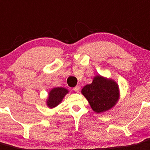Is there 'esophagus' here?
<instances>
[{"instance_id": "esophagus-1", "label": "esophagus", "mask_w": 150, "mask_h": 150, "mask_svg": "<svg viewBox=\"0 0 150 150\" xmlns=\"http://www.w3.org/2000/svg\"><path fill=\"white\" fill-rule=\"evenodd\" d=\"M80 89H81V87H80L79 86H76L73 88V90L75 91V92H79Z\"/></svg>"}]
</instances>
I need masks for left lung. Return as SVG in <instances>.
I'll list each match as a JSON object with an SVG mask.
<instances>
[{
    "mask_svg": "<svg viewBox=\"0 0 150 150\" xmlns=\"http://www.w3.org/2000/svg\"><path fill=\"white\" fill-rule=\"evenodd\" d=\"M81 92L96 113H102L111 108L119 99L117 84L100 75L94 78L92 83L86 85Z\"/></svg>",
    "mask_w": 150,
    "mask_h": 150,
    "instance_id": "obj_1",
    "label": "left lung"
}]
</instances>
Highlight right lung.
Here are the masks:
<instances>
[{
	"instance_id": "right-lung-1",
	"label": "right lung",
	"mask_w": 150,
	"mask_h": 150,
	"mask_svg": "<svg viewBox=\"0 0 150 150\" xmlns=\"http://www.w3.org/2000/svg\"><path fill=\"white\" fill-rule=\"evenodd\" d=\"M67 93H68L67 89L62 87L53 88L49 93V98L47 102V105L50 108L56 107L62 102Z\"/></svg>"
}]
</instances>
